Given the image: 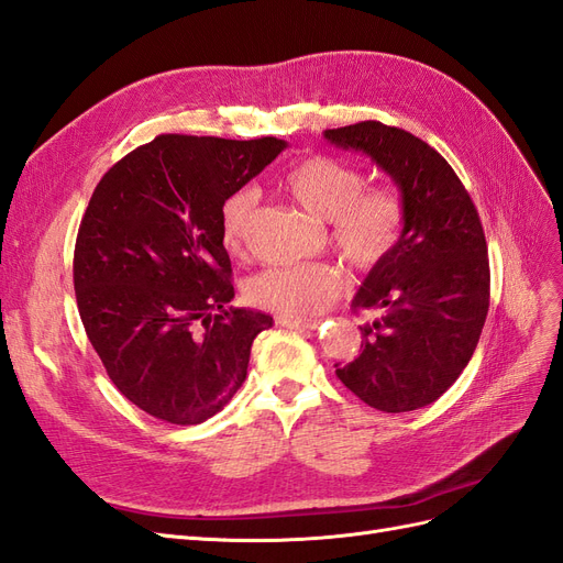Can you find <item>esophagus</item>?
Wrapping results in <instances>:
<instances>
[{"mask_svg": "<svg viewBox=\"0 0 563 563\" xmlns=\"http://www.w3.org/2000/svg\"><path fill=\"white\" fill-rule=\"evenodd\" d=\"M278 323L283 328H292V330H313V328H318L320 320H316V318H287V316H280Z\"/></svg>", "mask_w": 563, "mask_h": 563, "instance_id": "1", "label": "esophagus"}]
</instances>
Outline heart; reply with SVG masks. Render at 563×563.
<instances>
[{
    "label": "heart",
    "instance_id": "obj_1",
    "mask_svg": "<svg viewBox=\"0 0 563 563\" xmlns=\"http://www.w3.org/2000/svg\"><path fill=\"white\" fill-rule=\"evenodd\" d=\"M287 198L328 221L330 243L358 273L375 271L396 250L406 223V202L389 184H365V172L330 155H309L278 179ZM256 196L238 190L223 202L221 243L243 256ZM344 290V273L332 264L273 266L254 273L245 297L256 309L287 318H311Z\"/></svg>",
    "mask_w": 563,
    "mask_h": 563
}]
</instances>
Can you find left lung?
<instances>
[{
    "label": "left lung",
    "instance_id": "1",
    "mask_svg": "<svg viewBox=\"0 0 563 563\" xmlns=\"http://www.w3.org/2000/svg\"><path fill=\"white\" fill-rule=\"evenodd\" d=\"M325 139L371 155L406 202L396 250L353 299V311L377 313L361 328V356L334 363V375L371 408H424L467 367L486 323L484 227L455 169L422 139L377 120L325 130Z\"/></svg>",
    "mask_w": 563,
    "mask_h": 563
}]
</instances>
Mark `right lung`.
Listing matches in <instances>:
<instances>
[{"label": "right lung", "instance_id": "1", "mask_svg": "<svg viewBox=\"0 0 563 563\" xmlns=\"http://www.w3.org/2000/svg\"><path fill=\"white\" fill-rule=\"evenodd\" d=\"M283 139L159 134L93 188L73 260L77 311L108 377L136 408L200 424L247 377L273 318L233 299L221 210L280 155Z\"/></svg>", "mask_w": 563, "mask_h": 563}]
</instances>
